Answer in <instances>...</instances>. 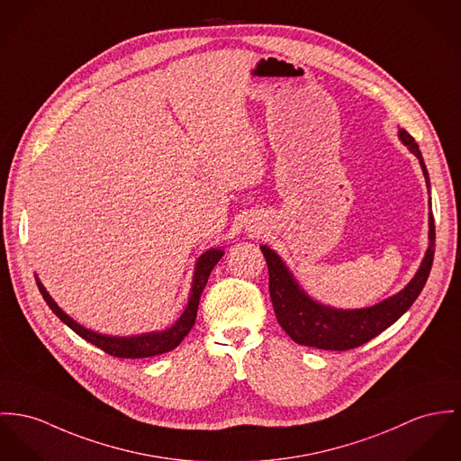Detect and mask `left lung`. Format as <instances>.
I'll return each mask as SVG.
<instances>
[{
    "label": "left lung",
    "instance_id": "8db88e82",
    "mask_svg": "<svg viewBox=\"0 0 461 461\" xmlns=\"http://www.w3.org/2000/svg\"><path fill=\"white\" fill-rule=\"evenodd\" d=\"M398 137L420 159L426 185L429 187L428 170L418 143L405 130H400ZM428 226L429 246L426 249L421 267L412 281L400 293L383 300L381 303L355 311L333 309L312 300L300 287V284L296 283L279 254L267 246H261V252L268 265L272 305L284 331L300 346H309L324 351L355 349L383 333L409 311V307L416 302L428 281L435 254V222L431 212L428 215Z\"/></svg>",
    "mask_w": 461,
    "mask_h": 461
}]
</instances>
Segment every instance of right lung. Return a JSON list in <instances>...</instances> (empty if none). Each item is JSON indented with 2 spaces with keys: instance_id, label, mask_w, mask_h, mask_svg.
I'll return each instance as SVG.
<instances>
[{
  "instance_id": "right-lung-1",
  "label": "right lung",
  "mask_w": 461,
  "mask_h": 461,
  "mask_svg": "<svg viewBox=\"0 0 461 461\" xmlns=\"http://www.w3.org/2000/svg\"><path fill=\"white\" fill-rule=\"evenodd\" d=\"M222 254H224L222 249H209L207 252H203L198 258L196 267H194V277H193L187 307L184 309L182 316L170 328H167L163 331L142 333L137 337H108V335H102V333L84 328L82 324L73 321L68 314H65L58 307V303L47 293L43 284L38 281V277H36V284H38V289H40L43 300L50 307V311L65 324H68L71 330L84 340L100 348L102 351H105L106 355L115 356V357H150V356L163 355V353L176 349L178 344L184 340V337L191 331V328L196 321L202 291L205 289L209 276H211L213 267L217 265V261L222 258Z\"/></svg>"
}]
</instances>
